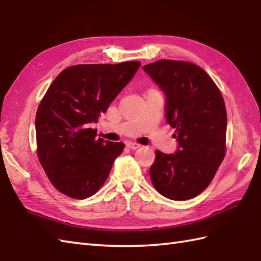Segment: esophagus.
Segmentation results:
<instances>
[{"mask_svg": "<svg viewBox=\"0 0 261 261\" xmlns=\"http://www.w3.org/2000/svg\"><path fill=\"white\" fill-rule=\"evenodd\" d=\"M126 146H127V147H128L129 149H137V148L141 147V145L137 144V143H134V142H128V143L126 144Z\"/></svg>", "mask_w": 261, "mask_h": 261, "instance_id": "esophagus-1", "label": "esophagus"}]
</instances>
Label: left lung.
Here are the masks:
<instances>
[{
	"mask_svg": "<svg viewBox=\"0 0 261 261\" xmlns=\"http://www.w3.org/2000/svg\"><path fill=\"white\" fill-rule=\"evenodd\" d=\"M166 96V119L175 128V154L156 150L152 185L173 200H187L212 182L226 152L227 113L214 81L193 63L161 60L143 67Z\"/></svg>",
	"mask_w": 261,
	"mask_h": 261,
	"instance_id": "left-lung-1",
	"label": "left lung"
}]
</instances>
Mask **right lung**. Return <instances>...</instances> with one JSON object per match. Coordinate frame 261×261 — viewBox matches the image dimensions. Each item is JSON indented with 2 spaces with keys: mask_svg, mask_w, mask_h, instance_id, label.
I'll use <instances>...</instances> for the list:
<instances>
[{
  "mask_svg": "<svg viewBox=\"0 0 261 261\" xmlns=\"http://www.w3.org/2000/svg\"><path fill=\"white\" fill-rule=\"evenodd\" d=\"M139 66L138 61L69 66L48 87L35 117L37 157L62 194L85 199L104 185L125 145L96 139L91 126Z\"/></svg>",
  "mask_w": 261,
  "mask_h": 261,
  "instance_id": "1",
  "label": "right lung"
}]
</instances>
